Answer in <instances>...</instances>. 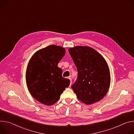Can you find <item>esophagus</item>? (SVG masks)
Instances as JSON below:
<instances>
[{"mask_svg": "<svg viewBox=\"0 0 134 134\" xmlns=\"http://www.w3.org/2000/svg\"><path fill=\"white\" fill-rule=\"evenodd\" d=\"M68 79H69V80L70 81V85L71 84V77H68Z\"/></svg>", "mask_w": 134, "mask_h": 134, "instance_id": "obj_1", "label": "esophagus"}]
</instances>
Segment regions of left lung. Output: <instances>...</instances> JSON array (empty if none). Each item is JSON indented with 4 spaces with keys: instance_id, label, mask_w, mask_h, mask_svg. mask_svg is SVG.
Wrapping results in <instances>:
<instances>
[{
    "instance_id": "1",
    "label": "left lung",
    "mask_w": 134,
    "mask_h": 134,
    "mask_svg": "<svg viewBox=\"0 0 134 134\" xmlns=\"http://www.w3.org/2000/svg\"><path fill=\"white\" fill-rule=\"evenodd\" d=\"M69 53L77 68V80L71 88L82 103L90 105L102 99L110 86V71L104 57L89 46L70 48Z\"/></svg>"
}]
</instances>
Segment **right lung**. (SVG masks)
Masks as SVG:
<instances>
[{"label": "right lung", "instance_id": "add662e5", "mask_svg": "<svg viewBox=\"0 0 134 134\" xmlns=\"http://www.w3.org/2000/svg\"><path fill=\"white\" fill-rule=\"evenodd\" d=\"M65 53L64 47L51 45L36 52L29 60L27 86L31 95L42 104H54L69 86V80L63 77V70L58 66Z\"/></svg>", "mask_w": 134, "mask_h": 134}]
</instances>
